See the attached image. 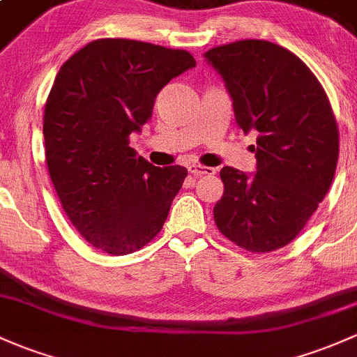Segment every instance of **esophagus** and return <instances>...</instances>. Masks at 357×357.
Returning a JSON list of instances; mask_svg holds the SVG:
<instances>
[{
  "mask_svg": "<svg viewBox=\"0 0 357 357\" xmlns=\"http://www.w3.org/2000/svg\"><path fill=\"white\" fill-rule=\"evenodd\" d=\"M189 172L194 175V177H201V175H214V174H216V170H214V168L204 167V165H197V163L189 165Z\"/></svg>",
  "mask_w": 357,
  "mask_h": 357,
  "instance_id": "34e87169",
  "label": "esophagus"
}]
</instances>
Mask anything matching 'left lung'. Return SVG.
I'll return each mask as SVG.
<instances>
[{
  "label": "left lung",
  "mask_w": 357,
  "mask_h": 357,
  "mask_svg": "<svg viewBox=\"0 0 357 357\" xmlns=\"http://www.w3.org/2000/svg\"><path fill=\"white\" fill-rule=\"evenodd\" d=\"M233 98L236 124L259 132L257 174L233 167L220 175L218 229L254 254L286 247L331 189L339 128L324 86L305 63L267 40H236L204 54Z\"/></svg>",
  "instance_id": "8db88e82"
}]
</instances>
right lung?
<instances>
[{"instance_id":"1","label":"right lung","mask_w":357,"mask_h":357,"mask_svg":"<svg viewBox=\"0 0 357 357\" xmlns=\"http://www.w3.org/2000/svg\"><path fill=\"white\" fill-rule=\"evenodd\" d=\"M195 66L182 49L97 39L61 66L44 109L45 162L64 213L98 250L126 255L162 231L187 177L129 146L158 91Z\"/></svg>"}]
</instances>
